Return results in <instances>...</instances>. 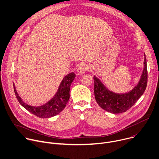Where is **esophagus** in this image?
<instances>
[{"instance_id":"34e87169","label":"esophagus","mask_w":159,"mask_h":159,"mask_svg":"<svg viewBox=\"0 0 159 159\" xmlns=\"http://www.w3.org/2000/svg\"><path fill=\"white\" fill-rule=\"evenodd\" d=\"M88 69H89V67L87 65L85 64H82L79 66L77 70V72L79 75H83L86 71H87Z\"/></svg>"}]
</instances>
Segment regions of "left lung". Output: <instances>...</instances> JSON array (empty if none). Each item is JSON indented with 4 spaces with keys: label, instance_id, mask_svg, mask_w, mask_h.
Segmentation results:
<instances>
[{
    "label": "left lung",
    "instance_id": "obj_1",
    "mask_svg": "<svg viewBox=\"0 0 159 159\" xmlns=\"http://www.w3.org/2000/svg\"><path fill=\"white\" fill-rule=\"evenodd\" d=\"M144 56V67L140 79L138 84L128 92L117 93L111 91L96 76H93L95 98L102 109L112 114L125 112L143 95L147 84V69L145 54Z\"/></svg>",
    "mask_w": 159,
    "mask_h": 159
}]
</instances>
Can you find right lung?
Returning <instances> with one entry per match:
<instances>
[{
    "instance_id": "obj_1",
    "label": "right lung",
    "mask_w": 159,
    "mask_h": 159,
    "mask_svg": "<svg viewBox=\"0 0 159 159\" xmlns=\"http://www.w3.org/2000/svg\"><path fill=\"white\" fill-rule=\"evenodd\" d=\"M75 77V74L74 72L66 75L54 97L41 106H31L24 103L17 93L16 87L14 85L15 94L20 105L29 112L40 118H50L59 114L66 106L70 98V85Z\"/></svg>"
}]
</instances>
